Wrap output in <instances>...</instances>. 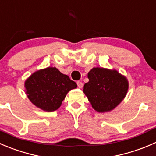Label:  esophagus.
Returning a JSON list of instances; mask_svg holds the SVG:
<instances>
[{
  "mask_svg": "<svg viewBox=\"0 0 156 156\" xmlns=\"http://www.w3.org/2000/svg\"><path fill=\"white\" fill-rule=\"evenodd\" d=\"M77 84H78V87H79V88H82L83 83L81 82V81H78V82H77Z\"/></svg>",
  "mask_w": 156,
  "mask_h": 156,
  "instance_id": "esophagus-1",
  "label": "esophagus"
}]
</instances>
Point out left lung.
Masks as SVG:
<instances>
[{"instance_id": "8db88e82", "label": "left lung", "mask_w": 156, "mask_h": 156, "mask_svg": "<svg viewBox=\"0 0 156 156\" xmlns=\"http://www.w3.org/2000/svg\"><path fill=\"white\" fill-rule=\"evenodd\" d=\"M87 78L89 81L84 84L83 91L92 107L99 113L110 111L117 107L129 88L126 77L115 69L93 68Z\"/></svg>"}]
</instances>
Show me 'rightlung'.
<instances>
[{"label":"right lung","mask_w":156,"mask_h":156,"mask_svg":"<svg viewBox=\"0 0 156 156\" xmlns=\"http://www.w3.org/2000/svg\"><path fill=\"white\" fill-rule=\"evenodd\" d=\"M29 100L44 111H55L60 107L68 92L77 84L55 67L36 71L25 81Z\"/></svg>","instance_id":"right-lung-1"}]
</instances>
